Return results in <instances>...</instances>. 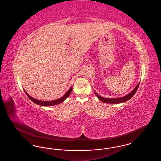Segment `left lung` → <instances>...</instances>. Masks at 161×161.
<instances>
[{
  "label": "left lung",
  "mask_w": 161,
  "mask_h": 161,
  "mask_svg": "<svg viewBox=\"0 0 161 161\" xmlns=\"http://www.w3.org/2000/svg\"><path fill=\"white\" fill-rule=\"evenodd\" d=\"M139 86V83L136 86V87L133 89V91L132 92H130L129 95H126L124 97H121V98H104V97H101L95 92V94L100 99V101H101L102 102H104V103H110V104H118V103H123V102H125V101H127L130 100V98L131 97H133V96L135 94V93L137 91Z\"/></svg>",
  "instance_id": "1"
}]
</instances>
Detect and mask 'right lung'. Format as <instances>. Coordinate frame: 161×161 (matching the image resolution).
<instances>
[{
    "label": "right lung",
    "mask_w": 161,
    "mask_h": 161,
    "mask_svg": "<svg viewBox=\"0 0 161 161\" xmlns=\"http://www.w3.org/2000/svg\"><path fill=\"white\" fill-rule=\"evenodd\" d=\"M72 91V87H71L69 89V91L66 92L62 97L59 99L57 100H54V101H40V100H36L32 97H31V96H30L26 92H25V91H24L25 93L26 94V95L29 97V98L34 103H35L36 104L40 105V106H54V105H56L58 104L61 103V102H63L64 100H65L66 98H67L70 95V93H71Z\"/></svg>",
    "instance_id": "obj_1"
}]
</instances>
